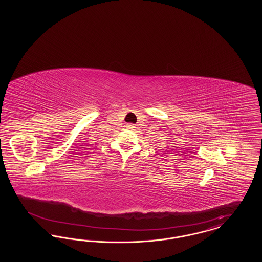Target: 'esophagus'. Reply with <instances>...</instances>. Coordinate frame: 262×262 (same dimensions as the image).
<instances>
[{"label": "esophagus", "mask_w": 262, "mask_h": 262, "mask_svg": "<svg viewBox=\"0 0 262 262\" xmlns=\"http://www.w3.org/2000/svg\"><path fill=\"white\" fill-rule=\"evenodd\" d=\"M127 128H130V129H133L134 127H135V125L134 124H126V125H125Z\"/></svg>", "instance_id": "obj_1"}]
</instances>
